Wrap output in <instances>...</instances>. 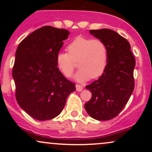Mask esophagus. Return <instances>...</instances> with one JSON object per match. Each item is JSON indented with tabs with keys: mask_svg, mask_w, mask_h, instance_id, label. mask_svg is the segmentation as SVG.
Listing matches in <instances>:
<instances>
[{
	"mask_svg": "<svg viewBox=\"0 0 152 152\" xmlns=\"http://www.w3.org/2000/svg\"><path fill=\"white\" fill-rule=\"evenodd\" d=\"M76 91H82V89H83V86H81V85L80 84H76Z\"/></svg>",
	"mask_w": 152,
	"mask_h": 152,
	"instance_id": "esophagus-1",
	"label": "esophagus"
}]
</instances>
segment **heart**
<instances>
[{"label":"heart","instance_id":"1","mask_svg":"<svg viewBox=\"0 0 152 152\" xmlns=\"http://www.w3.org/2000/svg\"><path fill=\"white\" fill-rule=\"evenodd\" d=\"M67 53L56 56L57 67L66 77H70L75 69L81 67L76 78L85 81L102 76L108 63L109 51L104 41L101 39L76 38L66 47Z\"/></svg>","mask_w":152,"mask_h":152}]
</instances>
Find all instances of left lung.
<instances>
[{
  "mask_svg": "<svg viewBox=\"0 0 152 152\" xmlns=\"http://www.w3.org/2000/svg\"><path fill=\"white\" fill-rule=\"evenodd\" d=\"M90 34L105 42L109 56L102 76L86 86L92 96L84 106L94 119L107 121L121 112L133 92L136 61L129 41L116 31L103 28Z\"/></svg>",
  "mask_w": 152,
  "mask_h": 152,
  "instance_id": "obj_1",
  "label": "left lung"
}]
</instances>
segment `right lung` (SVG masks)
<instances>
[{"label":"right lung","mask_w":152,"mask_h":152,"mask_svg":"<svg viewBox=\"0 0 152 152\" xmlns=\"http://www.w3.org/2000/svg\"><path fill=\"white\" fill-rule=\"evenodd\" d=\"M69 31L46 26L34 31L19 43L13 68L15 98L28 114L39 121L55 118L75 83L59 71L56 56Z\"/></svg>","instance_id":"right-lung-1"}]
</instances>
